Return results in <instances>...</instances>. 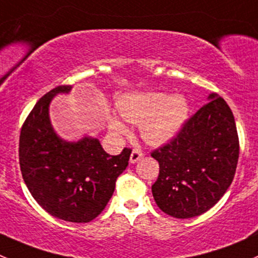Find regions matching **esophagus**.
<instances>
[{
    "label": "esophagus",
    "mask_w": 258,
    "mask_h": 258,
    "mask_svg": "<svg viewBox=\"0 0 258 258\" xmlns=\"http://www.w3.org/2000/svg\"><path fill=\"white\" fill-rule=\"evenodd\" d=\"M142 157H143V152L141 149H133V152L131 154V163H136Z\"/></svg>",
    "instance_id": "obj_1"
}]
</instances>
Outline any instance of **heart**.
I'll list each match as a JSON object with an SVG mask.
<instances>
[{"label": "heart", "instance_id": "obj_1", "mask_svg": "<svg viewBox=\"0 0 258 258\" xmlns=\"http://www.w3.org/2000/svg\"><path fill=\"white\" fill-rule=\"evenodd\" d=\"M124 120L139 124L144 142L162 146L172 141L187 121L190 106L181 95L170 96L163 92H132L119 99L116 104ZM110 129L114 133L125 132V125L117 117H110Z\"/></svg>", "mask_w": 258, "mask_h": 258}]
</instances>
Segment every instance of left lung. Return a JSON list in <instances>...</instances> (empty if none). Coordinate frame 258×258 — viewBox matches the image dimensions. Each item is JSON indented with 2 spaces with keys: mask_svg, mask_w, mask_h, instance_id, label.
I'll list each match as a JSON object with an SVG mask.
<instances>
[{
  "mask_svg": "<svg viewBox=\"0 0 258 258\" xmlns=\"http://www.w3.org/2000/svg\"><path fill=\"white\" fill-rule=\"evenodd\" d=\"M207 105L185 122L170 143L152 152L159 175L152 194L159 209L178 219L201 215L220 200L234 178L239 141L224 99Z\"/></svg>",
  "mask_w": 258,
  "mask_h": 258,
  "instance_id": "left-lung-1",
  "label": "left lung"
}]
</instances>
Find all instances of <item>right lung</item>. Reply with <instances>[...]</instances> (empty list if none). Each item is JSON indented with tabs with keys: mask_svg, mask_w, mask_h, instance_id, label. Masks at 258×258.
I'll list each match as a JSON object with an SVG mask.
<instances>
[{
	"mask_svg": "<svg viewBox=\"0 0 258 258\" xmlns=\"http://www.w3.org/2000/svg\"><path fill=\"white\" fill-rule=\"evenodd\" d=\"M71 90L58 86L36 102L21 127L19 159L29 191L45 212L66 222L87 223L111 199L132 149L110 156L97 138H60L51 126L49 105L55 95Z\"/></svg>",
	"mask_w": 258,
	"mask_h": 258,
	"instance_id": "obj_1",
	"label": "right lung"
}]
</instances>
